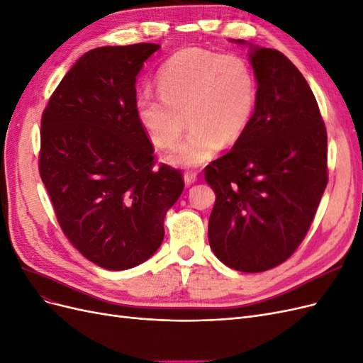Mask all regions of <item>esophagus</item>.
I'll use <instances>...</instances> for the list:
<instances>
[{
    "label": "esophagus",
    "instance_id": "obj_1",
    "mask_svg": "<svg viewBox=\"0 0 363 363\" xmlns=\"http://www.w3.org/2000/svg\"><path fill=\"white\" fill-rule=\"evenodd\" d=\"M184 183H186V186H191V184H194L195 182H196V174L195 172H184Z\"/></svg>",
    "mask_w": 363,
    "mask_h": 363
}]
</instances>
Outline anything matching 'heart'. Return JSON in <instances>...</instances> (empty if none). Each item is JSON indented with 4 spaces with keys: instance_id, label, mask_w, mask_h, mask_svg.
Returning a JSON list of instances; mask_svg holds the SVG:
<instances>
[{
    "instance_id": "1",
    "label": "heart",
    "mask_w": 363,
    "mask_h": 363,
    "mask_svg": "<svg viewBox=\"0 0 363 363\" xmlns=\"http://www.w3.org/2000/svg\"><path fill=\"white\" fill-rule=\"evenodd\" d=\"M156 84L160 96L140 94L135 115L152 145L169 150L191 125L189 136L168 156L179 168H199L225 145L238 142L257 103V82L238 56L199 47L180 50L162 65Z\"/></svg>"
}]
</instances>
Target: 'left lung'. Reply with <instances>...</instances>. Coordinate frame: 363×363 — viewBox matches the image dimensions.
<instances>
[{
	"label": "left lung",
	"instance_id": "obj_1",
	"mask_svg": "<svg viewBox=\"0 0 363 363\" xmlns=\"http://www.w3.org/2000/svg\"><path fill=\"white\" fill-rule=\"evenodd\" d=\"M248 45L257 82L250 124L206 168L216 200L208 244L228 268L262 272L298 248L327 186V131L313 92L277 50Z\"/></svg>",
	"mask_w": 363,
	"mask_h": 363
}]
</instances>
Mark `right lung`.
Listing matches in <instances>:
<instances>
[{
	"label": "right lung",
	"instance_id": "add662e5",
	"mask_svg": "<svg viewBox=\"0 0 363 363\" xmlns=\"http://www.w3.org/2000/svg\"><path fill=\"white\" fill-rule=\"evenodd\" d=\"M159 48L87 51L42 115L39 171L57 221L104 269H130L155 255L164 215L184 188L177 169L155 168V148L135 115L138 74Z\"/></svg>",
	"mask_w": 363,
	"mask_h": 363
}]
</instances>
